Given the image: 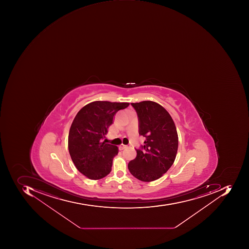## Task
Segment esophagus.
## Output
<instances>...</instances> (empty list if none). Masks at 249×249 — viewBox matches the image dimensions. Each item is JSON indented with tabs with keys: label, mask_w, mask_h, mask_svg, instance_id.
Instances as JSON below:
<instances>
[{
	"label": "esophagus",
	"mask_w": 249,
	"mask_h": 249,
	"mask_svg": "<svg viewBox=\"0 0 249 249\" xmlns=\"http://www.w3.org/2000/svg\"><path fill=\"white\" fill-rule=\"evenodd\" d=\"M120 146H121V148L122 149V150H124V149H125V148L128 147V145L121 144Z\"/></svg>",
	"instance_id": "obj_1"
}]
</instances>
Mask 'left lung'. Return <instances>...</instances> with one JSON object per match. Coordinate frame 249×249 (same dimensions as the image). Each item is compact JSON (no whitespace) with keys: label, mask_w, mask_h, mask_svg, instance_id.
I'll list each match as a JSON object with an SVG mask.
<instances>
[{"label":"left lung","mask_w":249,"mask_h":249,"mask_svg":"<svg viewBox=\"0 0 249 249\" xmlns=\"http://www.w3.org/2000/svg\"><path fill=\"white\" fill-rule=\"evenodd\" d=\"M138 117V133L144 144L136 149L137 156L128 168L139 180L151 182L161 178L174 164L178 135L172 117L160 104L152 101L131 103Z\"/></svg>","instance_id":"1"}]
</instances>
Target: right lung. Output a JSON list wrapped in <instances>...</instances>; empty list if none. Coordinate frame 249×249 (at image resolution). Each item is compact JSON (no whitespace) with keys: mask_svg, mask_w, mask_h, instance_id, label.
Returning <instances> with one entry per match:
<instances>
[{"mask_svg":"<svg viewBox=\"0 0 249 249\" xmlns=\"http://www.w3.org/2000/svg\"><path fill=\"white\" fill-rule=\"evenodd\" d=\"M128 106V103L93 102L75 116L69 132V152L77 169L89 179H102L111 172L118 147L102 140L116 113Z\"/></svg>","mask_w":249,"mask_h":249,"instance_id":"right-lung-1","label":"right lung"}]
</instances>
